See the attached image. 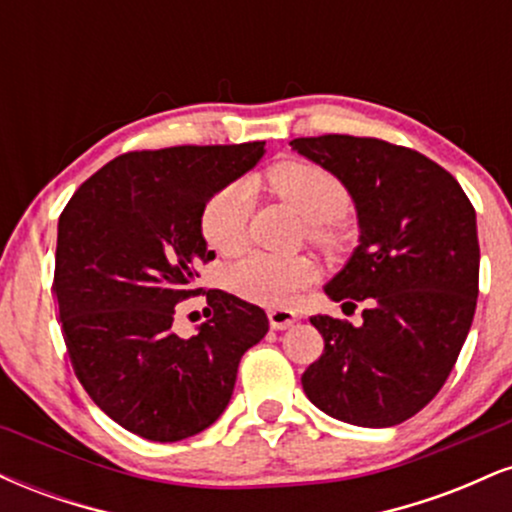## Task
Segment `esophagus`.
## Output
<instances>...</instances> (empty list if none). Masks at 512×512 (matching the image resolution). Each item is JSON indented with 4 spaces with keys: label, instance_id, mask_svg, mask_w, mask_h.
Masks as SVG:
<instances>
[{
    "label": "esophagus",
    "instance_id": "obj_1",
    "mask_svg": "<svg viewBox=\"0 0 512 512\" xmlns=\"http://www.w3.org/2000/svg\"><path fill=\"white\" fill-rule=\"evenodd\" d=\"M296 320L298 315L289 308L269 310V325H272V330H286V327H291Z\"/></svg>",
    "mask_w": 512,
    "mask_h": 512
}]
</instances>
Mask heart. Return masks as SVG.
Listing matches in <instances>:
<instances>
[{
  "instance_id": "obj_1",
  "label": "heart",
  "mask_w": 512,
  "mask_h": 512,
  "mask_svg": "<svg viewBox=\"0 0 512 512\" xmlns=\"http://www.w3.org/2000/svg\"><path fill=\"white\" fill-rule=\"evenodd\" d=\"M269 190L289 202L308 221L310 243L330 248L337 243L334 219L349 209L351 195L346 185L327 168L308 161L276 163L264 175ZM250 219V187L233 180L216 190L199 216V231L211 250L233 255L243 248ZM313 281V264L305 257H276L252 252L228 272L233 293L250 303L284 305L293 293Z\"/></svg>"
}]
</instances>
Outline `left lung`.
<instances>
[{
    "mask_svg": "<svg viewBox=\"0 0 512 512\" xmlns=\"http://www.w3.org/2000/svg\"><path fill=\"white\" fill-rule=\"evenodd\" d=\"M337 175L356 204L361 245L325 286L363 308V325L310 322L325 349L301 383L317 409L354 426L402 424L438 395L472 327L479 296L477 214L445 168L375 137L291 142Z\"/></svg>",
    "mask_w": 512,
    "mask_h": 512,
    "instance_id": "left-lung-1",
    "label": "left lung"
}]
</instances>
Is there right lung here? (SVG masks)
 <instances>
[{
    "instance_id": "obj_1",
    "label": "right lung",
    "mask_w": 512,
    "mask_h": 512,
    "mask_svg": "<svg viewBox=\"0 0 512 512\" xmlns=\"http://www.w3.org/2000/svg\"><path fill=\"white\" fill-rule=\"evenodd\" d=\"M264 142L129 151L93 173L60 214L52 289L69 361L88 397L127 431L175 443L214 424L238 363L269 330L262 308L195 289L214 260L199 216L250 170ZM202 292L210 320L172 332L174 305Z\"/></svg>"
}]
</instances>
